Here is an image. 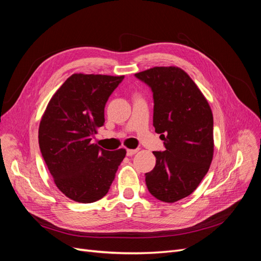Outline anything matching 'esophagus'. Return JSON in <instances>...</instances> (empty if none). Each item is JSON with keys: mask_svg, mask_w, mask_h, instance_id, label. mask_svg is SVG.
Here are the masks:
<instances>
[{"mask_svg": "<svg viewBox=\"0 0 261 261\" xmlns=\"http://www.w3.org/2000/svg\"><path fill=\"white\" fill-rule=\"evenodd\" d=\"M137 151H138L137 149H127V150H126V154H127L128 156H132V155L135 154Z\"/></svg>", "mask_w": 261, "mask_h": 261, "instance_id": "obj_1", "label": "esophagus"}]
</instances>
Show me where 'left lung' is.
I'll list each match as a JSON object with an SVG mask.
<instances>
[{"instance_id":"8db88e82","label":"left lung","mask_w":261,"mask_h":261,"mask_svg":"<svg viewBox=\"0 0 261 261\" xmlns=\"http://www.w3.org/2000/svg\"><path fill=\"white\" fill-rule=\"evenodd\" d=\"M153 93V126L164 151H153L146 173L149 193L164 202L191 195L207 174L213 156V116L208 101L183 69L153 67L135 74Z\"/></svg>"}]
</instances>
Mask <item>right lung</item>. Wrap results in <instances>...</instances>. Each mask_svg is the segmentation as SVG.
<instances>
[{
  "label": "right lung",
  "mask_w": 261,
  "mask_h": 261,
  "mask_svg": "<svg viewBox=\"0 0 261 261\" xmlns=\"http://www.w3.org/2000/svg\"><path fill=\"white\" fill-rule=\"evenodd\" d=\"M124 76L73 74L50 100L39 126V147L54 183L68 198L90 203L105 197L125 158L92 144L105 107Z\"/></svg>",
  "instance_id": "1"
}]
</instances>
